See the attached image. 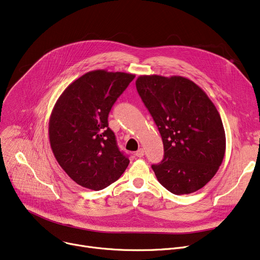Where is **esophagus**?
Returning <instances> with one entry per match:
<instances>
[{
    "mask_svg": "<svg viewBox=\"0 0 260 260\" xmlns=\"http://www.w3.org/2000/svg\"><path fill=\"white\" fill-rule=\"evenodd\" d=\"M135 155L137 156V157H139V158H141V157H143V155H144V149L143 148H139L137 152L135 153Z\"/></svg>",
    "mask_w": 260,
    "mask_h": 260,
    "instance_id": "34e87169",
    "label": "esophagus"
}]
</instances>
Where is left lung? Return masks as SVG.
<instances>
[{
	"mask_svg": "<svg viewBox=\"0 0 260 260\" xmlns=\"http://www.w3.org/2000/svg\"><path fill=\"white\" fill-rule=\"evenodd\" d=\"M136 87L160 132L165 158L152 166L175 195L206 185L224 158L225 133L216 106L200 86L181 76L143 75Z\"/></svg>",
	"mask_w": 260,
	"mask_h": 260,
	"instance_id": "obj_1",
	"label": "left lung"
}]
</instances>
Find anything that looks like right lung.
<instances>
[{
  "instance_id": "1",
  "label": "right lung",
  "mask_w": 260,
  "mask_h": 260,
  "mask_svg": "<svg viewBox=\"0 0 260 260\" xmlns=\"http://www.w3.org/2000/svg\"><path fill=\"white\" fill-rule=\"evenodd\" d=\"M135 75L97 70L68 85L48 123L54 158L79 185L99 190L120 178L129 160L117 146L108 114Z\"/></svg>"
}]
</instances>
